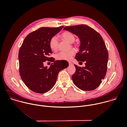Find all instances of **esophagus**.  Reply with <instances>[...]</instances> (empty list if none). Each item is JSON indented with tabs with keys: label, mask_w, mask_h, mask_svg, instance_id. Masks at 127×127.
<instances>
[{
	"label": "esophagus",
	"mask_w": 127,
	"mask_h": 127,
	"mask_svg": "<svg viewBox=\"0 0 127 127\" xmlns=\"http://www.w3.org/2000/svg\"><path fill=\"white\" fill-rule=\"evenodd\" d=\"M68 64H69V65H71V64H72V63H71V62H68Z\"/></svg>",
	"instance_id": "34e87169"
}]
</instances>
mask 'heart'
<instances>
[{
	"instance_id": "1",
	"label": "heart",
	"mask_w": 127,
	"mask_h": 127,
	"mask_svg": "<svg viewBox=\"0 0 127 127\" xmlns=\"http://www.w3.org/2000/svg\"><path fill=\"white\" fill-rule=\"evenodd\" d=\"M61 37L64 40L69 43L73 42L75 40L74 35L69 32H64L61 35ZM58 40L56 36H53L49 41V46L50 49L54 51H56L58 47ZM75 51L73 49L68 52H61L56 55V58L58 60L70 61L72 57L75 55Z\"/></svg>"
}]
</instances>
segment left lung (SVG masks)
Segmentation results:
<instances>
[{
  "label": "left lung",
  "mask_w": 127,
  "mask_h": 127,
  "mask_svg": "<svg viewBox=\"0 0 127 127\" xmlns=\"http://www.w3.org/2000/svg\"><path fill=\"white\" fill-rule=\"evenodd\" d=\"M64 30L79 38L80 50L75 58L78 62H85V67L74 64L76 71L72 75L74 84L83 91L95 89L105 77L107 69L108 54L102 37L86 25L66 27Z\"/></svg>",
  "instance_id": "left-lung-1"
}]
</instances>
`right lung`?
<instances>
[{
    "label": "right lung",
    "instance_id": "add662e5",
    "mask_svg": "<svg viewBox=\"0 0 127 127\" xmlns=\"http://www.w3.org/2000/svg\"><path fill=\"white\" fill-rule=\"evenodd\" d=\"M42 27L29 34L19 52V72L24 83L32 91L43 94L55 84L59 72L68 65L64 61H56L49 57L53 52L49 41L63 28ZM46 60L54 62L49 68L44 67Z\"/></svg>",
    "mask_w": 127,
    "mask_h": 127
}]
</instances>
